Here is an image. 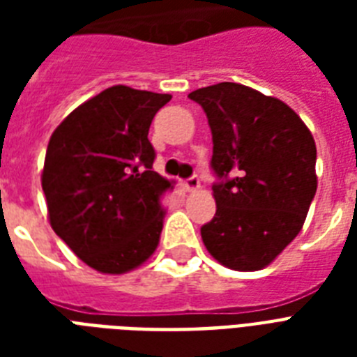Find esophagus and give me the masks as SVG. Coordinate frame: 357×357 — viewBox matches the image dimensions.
Returning <instances> with one entry per match:
<instances>
[{
    "instance_id": "obj_1",
    "label": "esophagus",
    "mask_w": 357,
    "mask_h": 357,
    "mask_svg": "<svg viewBox=\"0 0 357 357\" xmlns=\"http://www.w3.org/2000/svg\"><path fill=\"white\" fill-rule=\"evenodd\" d=\"M183 187H185V190H189V192H196V190L200 189V179L196 178V176H192V178H189V179H185Z\"/></svg>"
}]
</instances>
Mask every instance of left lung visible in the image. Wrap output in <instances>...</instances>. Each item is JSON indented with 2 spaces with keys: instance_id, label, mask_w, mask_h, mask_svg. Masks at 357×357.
Returning <instances> with one entry per match:
<instances>
[{
  "instance_id": "1",
  "label": "left lung",
  "mask_w": 357,
  "mask_h": 357,
  "mask_svg": "<svg viewBox=\"0 0 357 357\" xmlns=\"http://www.w3.org/2000/svg\"><path fill=\"white\" fill-rule=\"evenodd\" d=\"M213 135L217 213L202 241L220 265L265 268L300 234L317 192L313 135L287 103L238 83L190 92Z\"/></svg>"
}]
</instances>
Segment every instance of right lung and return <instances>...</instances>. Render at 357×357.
Returning <instances> with one entry per match:
<instances>
[{"mask_svg": "<svg viewBox=\"0 0 357 357\" xmlns=\"http://www.w3.org/2000/svg\"><path fill=\"white\" fill-rule=\"evenodd\" d=\"M170 94L114 85L86 100L53 131L42 190L53 231L83 263L123 274L155 252L172 181L151 168L150 123Z\"/></svg>", "mask_w": 357, "mask_h": 357, "instance_id": "right-lung-1", "label": "right lung"}]
</instances>
